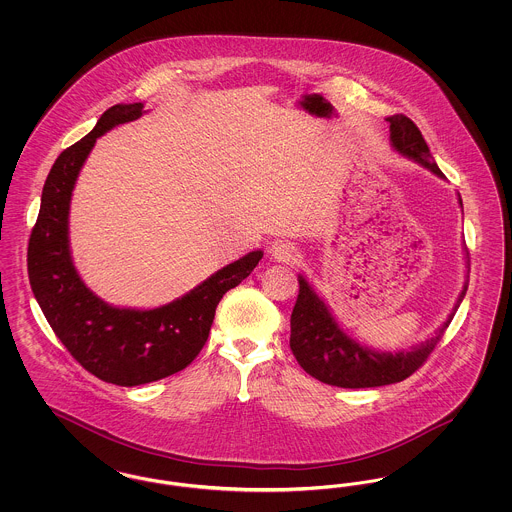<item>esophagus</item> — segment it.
Here are the masks:
<instances>
[{"instance_id": "1", "label": "esophagus", "mask_w": 512, "mask_h": 512, "mask_svg": "<svg viewBox=\"0 0 512 512\" xmlns=\"http://www.w3.org/2000/svg\"><path fill=\"white\" fill-rule=\"evenodd\" d=\"M270 253L278 263H295L299 257V247L288 240H280L272 245Z\"/></svg>"}]
</instances>
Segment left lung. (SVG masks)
<instances>
[{
    "instance_id": "8db88e82",
    "label": "left lung",
    "mask_w": 512,
    "mask_h": 512,
    "mask_svg": "<svg viewBox=\"0 0 512 512\" xmlns=\"http://www.w3.org/2000/svg\"><path fill=\"white\" fill-rule=\"evenodd\" d=\"M386 121L390 122L393 147L401 155L418 161L426 169L438 174L439 178H443V172L439 171L438 165L434 163V157L426 146L418 126L405 115H391ZM464 249L466 259H470L466 245ZM466 290L468 280L464 282L463 292L459 295L451 315L443 322V326L432 340L414 347L411 351L403 349L399 353H378L347 338L334 317L330 315L326 303L318 297L311 284L303 276H299V295L293 307L290 336L293 357L307 374H311L324 384L338 388L357 390L403 382L424 365L430 353L436 349L447 326L455 317Z\"/></svg>"
}]
</instances>
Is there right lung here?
I'll use <instances>...</instances> for the list:
<instances>
[{"label":"right lung","mask_w":512,"mask_h":512,"mask_svg":"<svg viewBox=\"0 0 512 512\" xmlns=\"http://www.w3.org/2000/svg\"><path fill=\"white\" fill-rule=\"evenodd\" d=\"M142 113L144 103L109 107L88 136L57 157L26 255L32 292L55 336L90 374L126 388L167 378L190 365L209 338L222 295L247 278L263 257V251H251L184 297L151 311L111 307L84 286L69 249L74 182L99 136Z\"/></svg>","instance_id":"obj_1"}]
</instances>
